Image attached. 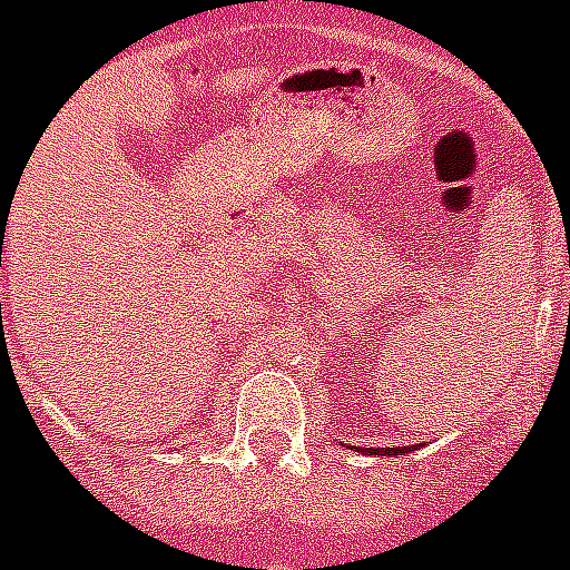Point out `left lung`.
Returning a JSON list of instances; mask_svg holds the SVG:
<instances>
[{
  "label": "left lung",
  "instance_id": "left-lung-1",
  "mask_svg": "<svg viewBox=\"0 0 570 570\" xmlns=\"http://www.w3.org/2000/svg\"><path fill=\"white\" fill-rule=\"evenodd\" d=\"M360 451H365V453H381V456H386V453H390V456H392V453H395V456H397V453H406L404 448H395V445H392V448H360Z\"/></svg>",
  "mask_w": 570,
  "mask_h": 570
}]
</instances>
